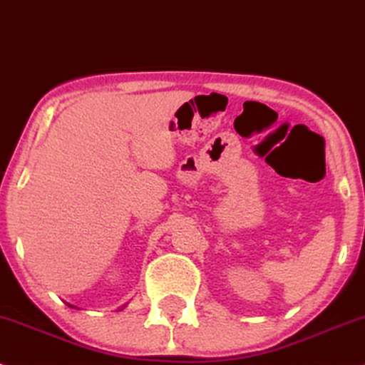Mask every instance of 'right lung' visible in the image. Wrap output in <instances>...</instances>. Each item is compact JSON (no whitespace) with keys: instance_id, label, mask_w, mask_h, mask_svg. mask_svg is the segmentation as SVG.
<instances>
[{"instance_id":"1","label":"right lung","mask_w":365,"mask_h":365,"mask_svg":"<svg viewBox=\"0 0 365 365\" xmlns=\"http://www.w3.org/2000/svg\"><path fill=\"white\" fill-rule=\"evenodd\" d=\"M69 306H71V304H69ZM71 308H73V306H71Z\"/></svg>"}]
</instances>
